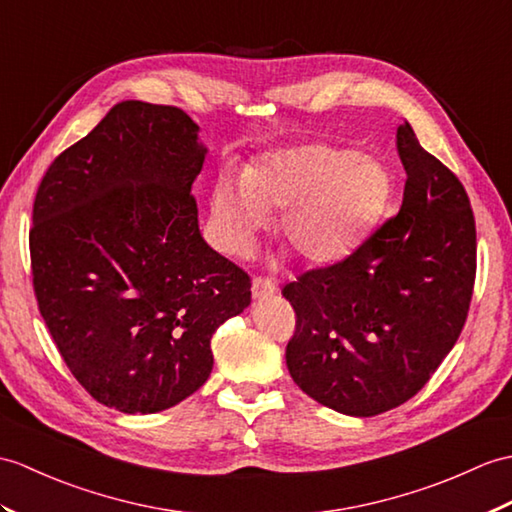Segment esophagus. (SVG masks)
Wrapping results in <instances>:
<instances>
[{"label": "esophagus", "mask_w": 512, "mask_h": 512, "mask_svg": "<svg viewBox=\"0 0 512 512\" xmlns=\"http://www.w3.org/2000/svg\"><path fill=\"white\" fill-rule=\"evenodd\" d=\"M251 290H253L255 299H268V296H272V294L277 292V285L272 283L270 279H266V277H255Z\"/></svg>", "instance_id": "1"}]
</instances>
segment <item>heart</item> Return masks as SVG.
<instances>
[{
    "mask_svg": "<svg viewBox=\"0 0 512 512\" xmlns=\"http://www.w3.org/2000/svg\"><path fill=\"white\" fill-rule=\"evenodd\" d=\"M390 196L382 161L340 146H299L251 165L240 192L227 178L213 187L211 224L224 251L242 255L268 213L283 209L281 240L307 264H331L373 231Z\"/></svg>",
    "mask_w": 512,
    "mask_h": 512,
    "instance_id": "1",
    "label": "heart"
}]
</instances>
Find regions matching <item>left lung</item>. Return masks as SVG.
Listing matches in <instances>:
<instances>
[{"mask_svg": "<svg viewBox=\"0 0 512 512\" xmlns=\"http://www.w3.org/2000/svg\"><path fill=\"white\" fill-rule=\"evenodd\" d=\"M403 205L351 255L283 285L296 327L285 364L303 392L349 417L412 399L454 347L475 283V218L465 187L397 128Z\"/></svg>", "mask_w": 512, "mask_h": 512, "instance_id": "1", "label": "left lung"}]
</instances>
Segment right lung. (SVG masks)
I'll list each match as a JSON object with an SVG mask.
<instances>
[{
  "label": "right lung",
  "mask_w": 512,
  "mask_h": 512,
  "mask_svg": "<svg viewBox=\"0 0 512 512\" xmlns=\"http://www.w3.org/2000/svg\"><path fill=\"white\" fill-rule=\"evenodd\" d=\"M205 148L176 106L115 104L41 178L30 261L39 312L89 395L126 414L176 406L213 368L211 336L251 277L198 231Z\"/></svg>",
  "instance_id": "add662e5"
}]
</instances>
